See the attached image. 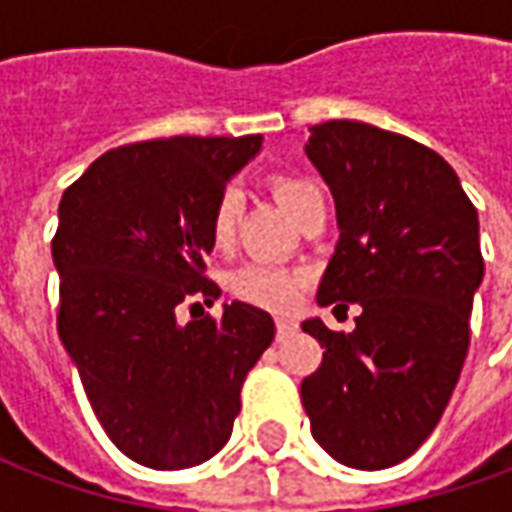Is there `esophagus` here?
<instances>
[{"label":"esophagus","instance_id":"1","mask_svg":"<svg viewBox=\"0 0 512 512\" xmlns=\"http://www.w3.org/2000/svg\"><path fill=\"white\" fill-rule=\"evenodd\" d=\"M290 332H296V321H293V318H285V315H279V318H277V334H279V337H288Z\"/></svg>","mask_w":512,"mask_h":512}]
</instances>
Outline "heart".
I'll list each match as a JSON object with an SVG mask.
<instances>
[{
  "instance_id": "obj_1",
  "label": "heart",
  "mask_w": 512,
  "mask_h": 512,
  "mask_svg": "<svg viewBox=\"0 0 512 512\" xmlns=\"http://www.w3.org/2000/svg\"><path fill=\"white\" fill-rule=\"evenodd\" d=\"M271 191L279 205L299 222V216L315 202L323 200L321 189L310 178L301 175H274ZM241 219V191L224 189L219 200L213 205L211 216V241L216 249H230L235 241ZM230 290L238 299L257 304V307H271V310H285L296 301L299 293V274L288 268L271 266V263H246L230 277Z\"/></svg>"
}]
</instances>
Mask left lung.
Returning <instances> with one entry per match:
<instances>
[{
	"label": "left lung",
	"mask_w": 512,
	"mask_h": 512,
	"mask_svg": "<svg viewBox=\"0 0 512 512\" xmlns=\"http://www.w3.org/2000/svg\"><path fill=\"white\" fill-rule=\"evenodd\" d=\"M304 153L340 230L318 304L362 315L348 334L301 323L326 348L301 403L334 461L376 472L419 450L458 384L485 274L480 222L455 169L408 136L332 120L310 128Z\"/></svg>",
	"instance_id": "8db88e82"
}]
</instances>
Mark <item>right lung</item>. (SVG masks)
<instances>
[{
	"label": "right lung",
	"instance_id": "1",
	"mask_svg": "<svg viewBox=\"0 0 512 512\" xmlns=\"http://www.w3.org/2000/svg\"><path fill=\"white\" fill-rule=\"evenodd\" d=\"M263 136H172L95 158L60 200L51 241L57 329L106 436L131 461L172 472L222 450L241 384L274 318L246 301L178 321L222 296L205 279L211 216Z\"/></svg>",
	"mask_w": 512,
	"mask_h": 512
}]
</instances>
